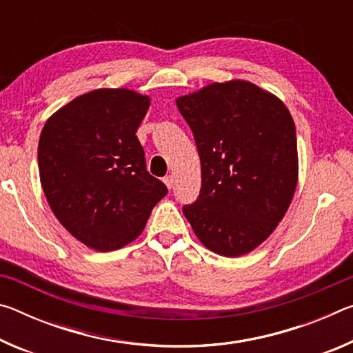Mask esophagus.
<instances>
[{"mask_svg": "<svg viewBox=\"0 0 353 353\" xmlns=\"http://www.w3.org/2000/svg\"><path fill=\"white\" fill-rule=\"evenodd\" d=\"M163 183L171 190L172 185H174V179H172V176H166V177L163 179Z\"/></svg>", "mask_w": 353, "mask_h": 353, "instance_id": "34e87169", "label": "esophagus"}]
</instances>
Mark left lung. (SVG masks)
I'll list each match as a JSON object with an SVG mask.
<instances>
[{
  "instance_id": "obj_1",
  "label": "left lung",
  "mask_w": 353,
  "mask_h": 353,
  "mask_svg": "<svg viewBox=\"0 0 353 353\" xmlns=\"http://www.w3.org/2000/svg\"><path fill=\"white\" fill-rule=\"evenodd\" d=\"M201 159V193L183 207L212 252L240 256L268 240L299 181L296 126L276 94L244 79L213 82L176 98Z\"/></svg>"
}]
</instances>
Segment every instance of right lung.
Returning a JSON list of instances; mask_svg holds the SVG:
<instances>
[{
	"label": "right lung",
	"mask_w": 353,
	"mask_h": 353,
	"mask_svg": "<svg viewBox=\"0 0 353 353\" xmlns=\"http://www.w3.org/2000/svg\"><path fill=\"white\" fill-rule=\"evenodd\" d=\"M151 98L130 88H97L46 119L39 174L52 213L77 241L110 252L141 235L168 193L146 171L137 129Z\"/></svg>",
	"instance_id": "obj_1"
}]
</instances>
